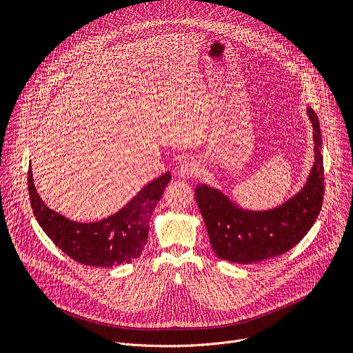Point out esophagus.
<instances>
[{"instance_id": "esophagus-1", "label": "esophagus", "mask_w": 353, "mask_h": 353, "mask_svg": "<svg viewBox=\"0 0 353 353\" xmlns=\"http://www.w3.org/2000/svg\"><path fill=\"white\" fill-rule=\"evenodd\" d=\"M198 163L196 161L191 159V158H187V159H183L177 168V176L183 180H190L192 177H195L198 174Z\"/></svg>"}]
</instances>
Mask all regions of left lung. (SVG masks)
I'll use <instances>...</instances> for the list:
<instances>
[{
  "instance_id": "1",
  "label": "left lung",
  "mask_w": 353,
  "mask_h": 353,
  "mask_svg": "<svg viewBox=\"0 0 353 353\" xmlns=\"http://www.w3.org/2000/svg\"><path fill=\"white\" fill-rule=\"evenodd\" d=\"M313 127L314 163L301 188L268 210L243 208L222 190L210 184L195 187L214 253L221 260L251 264L281 256L294 247L314 225L324 196V166L319 117L307 106Z\"/></svg>"
}]
</instances>
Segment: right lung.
<instances>
[{
  "instance_id": "1",
  "label": "right lung",
  "mask_w": 353,
  "mask_h": 353,
  "mask_svg": "<svg viewBox=\"0 0 353 353\" xmlns=\"http://www.w3.org/2000/svg\"><path fill=\"white\" fill-rule=\"evenodd\" d=\"M170 172L149 181L116 214L97 222H77L50 210L39 195L29 168L28 190L36 221L53 243L72 260L90 267L110 268L137 260L148 240L149 221Z\"/></svg>"
}]
</instances>
